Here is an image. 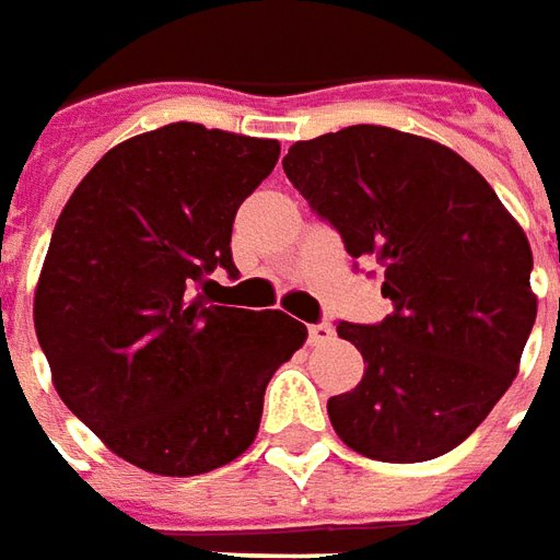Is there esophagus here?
<instances>
[{"label": "esophagus", "mask_w": 560, "mask_h": 560, "mask_svg": "<svg viewBox=\"0 0 560 560\" xmlns=\"http://www.w3.org/2000/svg\"><path fill=\"white\" fill-rule=\"evenodd\" d=\"M331 335H335V328H331V325H325V323L311 325V328H307V340H311V347L328 343V340H331Z\"/></svg>", "instance_id": "1"}]
</instances>
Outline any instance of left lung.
<instances>
[{"label":"left lung","instance_id":"obj_1","mask_svg":"<svg viewBox=\"0 0 560 560\" xmlns=\"http://www.w3.org/2000/svg\"><path fill=\"white\" fill-rule=\"evenodd\" d=\"M283 172L352 259L386 271L392 316L337 325L368 362L328 400L337 438L395 464L455 450L510 388L537 319L522 225L455 150L388 126L295 141Z\"/></svg>","mask_w":560,"mask_h":560}]
</instances>
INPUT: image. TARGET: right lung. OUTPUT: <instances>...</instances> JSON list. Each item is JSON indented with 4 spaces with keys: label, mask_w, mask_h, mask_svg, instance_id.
Returning a JSON list of instances; mask_svg holds the SVG:
<instances>
[{
    "label": "right lung",
    "mask_w": 560,
    "mask_h": 560,
    "mask_svg": "<svg viewBox=\"0 0 560 560\" xmlns=\"http://www.w3.org/2000/svg\"><path fill=\"white\" fill-rule=\"evenodd\" d=\"M280 141L168 122L90 168L59 213L35 287L54 388L114 455L160 477L235 462L273 371L307 328L283 311L205 304L232 261L241 201Z\"/></svg>",
    "instance_id": "right-lung-1"
}]
</instances>
